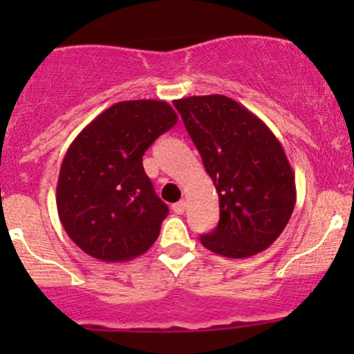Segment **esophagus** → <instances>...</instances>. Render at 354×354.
Returning <instances> with one entry per match:
<instances>
[{
    "label": "esophagus",
    "mask_w": 354,
    "mask_h": 354,
    "mask_svg": "<svg viewBox=\"0 0 354 354\" xmlns=\"http://www.w3.org/2000/svg\"><path fill=\"white\" fill-rule=\"evenodd\" d=\"M185 209H187V202H185V200H180V202L173 203V210L176 214H183Z\"/></svg>",
    "instance_id": "1"
}]
</instances>
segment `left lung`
<instances>
[{"label": "left lung", "instance_id": "left-lung-1", "mask_svg": "<svg viewBox=\"0 0 354 354\" xmlns=\"http://www.w3.org/2000/svg\"><path fill=\"white\" fill-rule=\"evenodd\" d=\"M219 195V224L200 241L245 259L269 248L296 203L295 174L281 142L262 120L226 95L173 102Z\"/></svg>", "mask_w": 354, "mask_h": 354}]
</instances>
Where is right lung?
Instances as JSON below:
<instances>
[{
	"label": "right lung",
	"mask_w": 354,
	"mask_h": 354,
	"mask_svg": "<svg viewBox=\"0 0 354 354\" xmlns=\"http://www.w3.org/2000/svg\"><path fill=\"white\" fill-rule=\"evenodd\" d=\"M166 101L116 102L71 142L56 188L66 234L87 255L124 262L147 252L166 219L142 157L176 124Z\"/></svg>",
	"instance_id": "add662e5"
}]
</instances>
